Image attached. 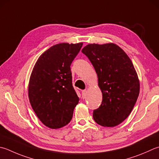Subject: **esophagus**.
<instances>
[{
	"label": "esophagus",
	"instance_id": "34e87169",
	"mask_svg": "<svg viewBox=\"0 0 159 159\" xmlns=\"http://www.w3.org/2000/svg\"><path fill=\"white\" fill-rule=\"evenodd\" d=\"M81 92H82V96H83V98H85L86 97V95H87V90H86V89L82 90Z\"/></svg>",
	"mask_w": 159,
	"mask_h": 159
}]
</instances>
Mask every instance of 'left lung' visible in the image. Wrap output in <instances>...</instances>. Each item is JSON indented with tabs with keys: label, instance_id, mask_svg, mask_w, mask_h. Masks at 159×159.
<instances>
[{
	"label": "left lung",
	"instance_id": "8db88e82",
	"mask_svg": "<svg viewBox=\"0 0 159 159\" xmlns=\"http://www.w3.org/2000/svg\"><path fill=\"white\" fill-rule=\"evenodd\" d=\"M82 53L94 67L102 94L93 118L104 127L119 125L131 113L139 94V80L132 62L114 43L89 44Z\"/></svg>",
	"mask_w": 159,
	"mask_h": 159
}]
</instances>
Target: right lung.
<instances>
[{
    "instance_id": "1",
    "label": "right lung",
    "mask_w": 159,
    "mask_h": 159,
    "mask_svg": "<svg viewBox=\"0 0 159 159\" xmlns=\"http://www.w3.org/2000/svg\"><path fill=\"white\" fill-rule=\"evenodd\" d=\"M83 43H60L39 58L31 74L29 98L32 109L47 127L58 129L72 119L79 101L72 86L70 65Z\"/></svg>"
}]
</instances>
